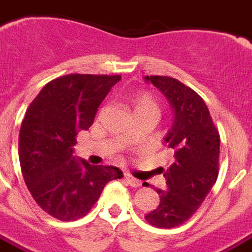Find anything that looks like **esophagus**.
<instances>
[{
  "label": "esophagus",
  "instance_id": "obj_1",
  "mask_svg": "<svg viewBox=\"0 0 252 252\" xmlns=\"http://www.w3.org/2000/svg\"><path fill=\"white\" fill-rule=\"evenodd\" d=\"M124 177H126V182H128V184H129L132 188H139V186L141 185V182H140L139 180H136V178L132 177V176H129V174H126Z\"/></svg>",
  "mask_w": 252,
  "mask_h": 252
}]
</instances>
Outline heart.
Returning a JSON list of instances; mask_svg holds the SVG:
<instances>
[{"label":"heart","instance_id":"heart-1","mask_svg":"<svg viewBox=\"0 0 252 252\" xmlns=\"http://www.w3.org/2000/svg\"><path fill=\"white\" fill-rule=\"evenodd\" d=\"M132 104H133L134 113H160V105L155 99V96L151 95L149 92H137L132 97Z\"/></svg>","mask_w":252,"mask_h":252}]
</instances>
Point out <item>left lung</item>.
Instances as JSON below:
<instances>
[{
    "label": "left lung",
    "instance_id": "1",
    "mask_svg": "<svg viewBox=\"0 0 252 252\" xmlns=\"http://www.w3.org/2000/svg\"><path fill=\"white\" fill-rule=\"evenodd\" d=\"M170 101L174 123L165 141L173 162L165 170L166 190L156 189L160 205L145 216L158 228L185 223L216 184L220 173V132L201 96L170 76H147ZM143 186H149L144 182Z\"/></svg>",
    "mask_w": 252,
    "mask_h": 252
}]
</instances>
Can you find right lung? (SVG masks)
Here are the masks:
<instances>
[{
    "mask_svg": "<svg viewBox=\"0 0 252 252\" xmlns=\"http://www.w3.org/2000/svg\"><path fill=\"white\" fill-rule=\"evenodd\" d=\"M120 75L68 74L51 80L29 105L21 124L18 153L25 184L42 210L76 220L97 202L107 182L123 177L115 166L76 160L72 147L88 129Z\"/></svg>",
    "mask_w": 252,
    "mask_h": 252,
    "instance_id": "add662e5",
    "label": "right lung"
}]
</instances>
